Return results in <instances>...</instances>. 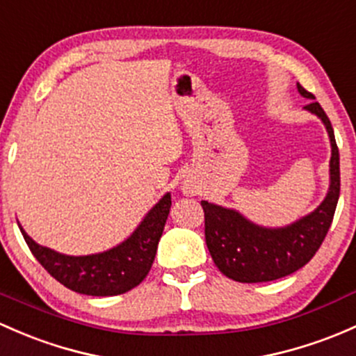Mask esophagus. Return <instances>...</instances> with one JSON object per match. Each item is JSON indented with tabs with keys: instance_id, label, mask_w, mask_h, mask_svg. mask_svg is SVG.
Wrapping results in <instances>:
<instances>
[{
	"instance_id": "1",
	"label": "esophagus",
	"mask_w": 356,
	"mask_h": 356,
	"mask_svg": "<svg viewBox=\"0 0 356 356\" xmlns=\"http://www.w3.org/2000/svg\"><path fill=\"white\" fill-rule=\"evenodd\" d=\"M182 191H184V194H193V196L197 194V188L193 182H184V184H182Z\"/></svg>"
}]
</instances>
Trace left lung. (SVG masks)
I'll return each instance as SVG.
<instances>
[{"mask_svg": "<svg viewBox=\"0 0 356 356\" xmlns=\"http://www.w3.org/2000/svg\"><path fill=\"white\" fill-rule=\"evenodd\" d=\"M298 93L312 102L304 107L326 126L331 141L329 189L323 203L309 215L285 227H263L241 211L201 201L204 209V237L216 268L241 283H263L283 278L304 268L314 257L334 216L339 200V152L331 121L316 97L297 83Z\"/></svg>", "mask_w": 356, "mask_h": 356, "instance_id": "1", "label": "left lung"}]
</instances>
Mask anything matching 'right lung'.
<instances>
[{
	"instance_id": "add662e5",
	"label": "right lung",
	"mask_w": 356,
	"mask_h": 356,
	"mask_svg": "<svg viewBox=\"0 0 356 356\" xmlns=\"http://www.w3.org/2000/svg\"><path fill=\"white\" fill-rule=\"evenodd\" d=\"M170 204V193L163 194L126 241L104 252L88 256H68L37 244L20 223L18 227L33 257L61 285L76 293L112 297L126 293L147 278L155 259Z\"/></svg>"
}]
</instances>
